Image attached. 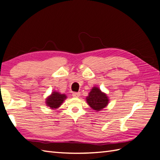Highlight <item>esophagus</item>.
Listing matches in <instances>:
<instances>
[{"mask_svg": "<svg viewBox=\"0 0 160 160\" xmlns=\"http://www.w3.org/2000/svg\"><path fill=\"white\" fill-rule=\"evenodd\" d=\"M80 95V92H73L72 93V96L73 98H78L79 96Z\"/></svg>", "mask_w": 160, "mask_h": 160, "instance_id": "obj_1", "label": "esophagus"}]
</instances>
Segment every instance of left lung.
<instances>
[{
    "instance_id": "8db88e82",
    "label": "left lung",
    "mask_w": 160,
    "mask_h": 160,
    "mask_svg": "<svg viewBox=\"0 0 160 160\" xmlns=\"http://www.w3.org/2000/svg\"><path fill=\"white\" fill-rule=\"evenodd\" d=\"M87 102L92 109L97 111L104 108L108 103V99L100 89L93 87L87 98Z\"/></svg>"
}]
</instances>
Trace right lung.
Wrapping results in <instances>:
<instances>
[{
	"label": "right lung",
	"instance_id": "obj_1",
	"mask_svg": "<svg viewBox=\"0 0 160 160\" xmlns=\"http://www.w3.org/2000/svg\"><path fill=\"white\" fill-rule=\"evenodd\" d=\"M66 95L60 94L58 92H53L46 100V104L51 108H57L61 105L63 101L66 99Z\"/></svg>",
	"mask_w": 160,
	"mask_h": 160
}]
</instances>
